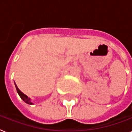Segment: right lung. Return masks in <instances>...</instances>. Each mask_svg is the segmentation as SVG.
Here are the masks:
<instances>
[{
    "label": "right lung",
    "instance_id": "1",
    "mask_svg": "<svg viewBox=\"0 0 132 132\" xmlns=\"http://www.w3.org/2000/svg\"><path fill=\"white\" fill-rule=\"evenodd\" d=\"M15 87H16V89H17V92H18V94H19V96H20V97L21 98V100H23V101H24L26 103L28 104H33L31 102L30 98H29L26 95L23 94V93H22V92H21L19 89H18V87H17V85H16V84H15Z\"/></svg>",
    "mask_w": 132,
    "mask_h": 132
}]
</instances>
